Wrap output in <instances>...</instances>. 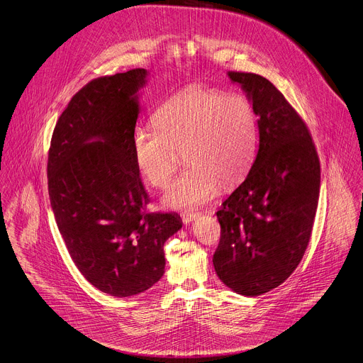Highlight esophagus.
<instances>
[{"label":"esophagus","mask_w":363,"mask_h":363,"mask_svg":"<svg viewBox=\"0 0 363 363\" xmlns=\"http://www.w3.org/2000/svg\"><path fill=\"white\" fill-rule=\"evenodd\" d=\"M199 216H200V214H196V213H182V214H181V218H182V221H184V224H189V223H192L194 220L199 218Z\"/></svg>","instance_id":"obj_1"}]
</instances>
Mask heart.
I'll return each instance as SVG.
<instances>
[{"mask_svg":"<svg viewBox=\"0 0 363 363\" xmlns=\"http://www.w3.org/2000/svg\"><path fill=\"white\" fill-rule=\"evenodd\" d=\"M155 128H139L133 155L139 172L156 188L169 184L182 162L191 167L171 185L163 203L192 210L211 201L220 182L235 185L257 149V118L249 98L207 86L172 95L153 114Z\"/></svg>","mask_w":363,"mask_h":363,"instance_id":"obj_1","label":"heart"}]
</instances>
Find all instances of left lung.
<instances>
[{
  "instance_id": "1",
  "label": "left lung",
  "mask_w": 363,
  "mask_h": 363,
  "mask_svg": "<svg viewBox=\"0 0 363 363\" xmlns=\"http://www.w3.org/2000/svg\"><path fill=\"white\" fill-rule=\"evenodd\" d=\"M257 116L259 147L245 181L216 213L221 238L213 256L232 291L257 296L281 285L308 246L320 195V162L308 128L267 78L228 72Z\"/></svg>"
}]
</instances>
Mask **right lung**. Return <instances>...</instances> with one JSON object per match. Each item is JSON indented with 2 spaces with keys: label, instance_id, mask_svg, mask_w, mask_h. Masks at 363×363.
Here are the masks:
<instances>
[{
  "label": "right lung",
  "instance_id": "1",
  "mask_svg": "<svg viewBox=\"0 0 363 363\" xmlns=\"http://www.w3.org/2000/svg\"><path fill=\"white\" fill-rule=\"evenodd\" d=\"M147 75L131 69L86 84L59 117L48 160L50 206L74 263L118 298L163 277V245L182 227L177 213H143L133 138Z\"/></svg>",
  "mask_w": 363,
  "mask_h": 363
}]
</instances>
